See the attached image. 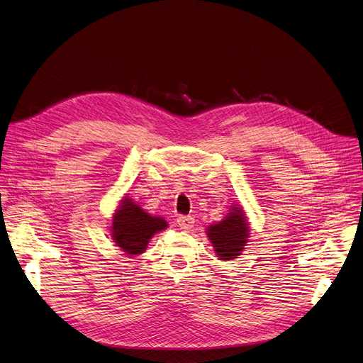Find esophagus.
<instances>
[{
  "label": "esophagus",
  "mask_w": 363,
  "mask_h": 363,
  "mask_svg": "<svg viewBox=\"0 0 363 363\" xmlns=\"http://www.w3.org/2000/svg\"><path fill=\"white\" fill-rule=\"evenodd\" d=\"M194 223H195V219L192 216H179L177 219V225L180 226V229L183 230H189L194 228Z\"/></svg>",
  "instance_id": "obj_1"
}]
</instances>
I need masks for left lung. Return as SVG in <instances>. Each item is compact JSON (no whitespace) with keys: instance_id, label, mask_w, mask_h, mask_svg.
Returning a JSON list of instances; mask_svg holds the SVG:
<instances>
[{"instance_id":"1","label":"left lung","mask_w":363,"mask_h":363,"mask_svg":"<svg viewBox=\"0 0 363 363\" xmlns=\"http://www.w3.org/2000/svg\"><path fill=\"white\" fill-rule=\"evenodd\" d=\"M207 237L211 241L216 256L220 260H234L249 242L250 226L241 206L235 204L229 208L223 220L207 228Z\"/></svg>"}]
</instances>
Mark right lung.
Instances as JSON below:
<instances>
[{"mask_svg":"<svg viewBox=\"0 0 363 363\" xmlns=\"http://www.w3.org/2000/svg\"><path fill=\"white\" fill-rule=\"evenodd\" d=\"M168 228L165 219L144 211L138 202L128 195L121 199L111 219V240L129 256L141 255L147 249L150 238Z\"/></svg>","mask_w":363,"mask_h":363,"instance_id":"add662e5","label":"right lung"}]
</instances>
